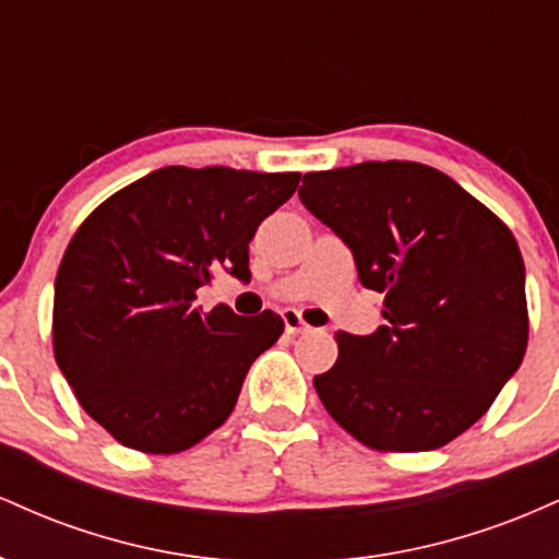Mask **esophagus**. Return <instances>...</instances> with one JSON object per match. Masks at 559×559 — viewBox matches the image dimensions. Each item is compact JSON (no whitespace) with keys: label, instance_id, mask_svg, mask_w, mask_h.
Listing matches in <instances>:
<instances>
[{"label":"esophagus","instance_id":"34e87169","mask_svg":"<svg viewBox=\"0 0 559 559\" xmlns=\"http://www.w3.org/2000/svg\"><path fill=\"white\" fill-rule=\"evenodd\" d=\"M281 316H284V325H286V331L292 333V336L310 331V325H307L305 320H301V316H299L297 310H284V312H281Z\"/></svg>","mask_w":559,"mask_h":559}]
</instances>
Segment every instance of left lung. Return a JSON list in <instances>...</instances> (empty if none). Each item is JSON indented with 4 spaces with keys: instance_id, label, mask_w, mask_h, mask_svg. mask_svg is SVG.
<instances>
[{
    "instance_id": "left-lung-1",
    "label": "left lung",
    "mask_w": 559,
    "mask_h": 559,
    "mask_svg": "<svg viewBox=\"0 0 559 559\" xmlns=\"http://www.w3.org/2000/svg\"><path fill=\"white\" fill-rule=\"evenodd\" d=\"M299 199L352 249L386 325L338 331L316 391L378 452H428L476 423L528 346L525 265L510 228L441 170L360 163L307 173Z\"/></svg>"
}]
</instances>
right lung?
<instances>
[{
	"label": "right lung",
	"mask_w": 559,
	"mask_h": 559,
	"mask_svg": "<svg viewBox=\"0 0 559 559\" xmlns=\"http://www.w3.org/2000/svg\"><path fill=\"white\" fill-rule=\"evenodd\" d=\"M299 178L170 165L105 199L73 234L55 278V360L123 447L176 454L226 423L284 320L191 301L221 267L249 281V241Z\"/></svg>",
	"instance_id": "add662e5"
}]
</instances>
